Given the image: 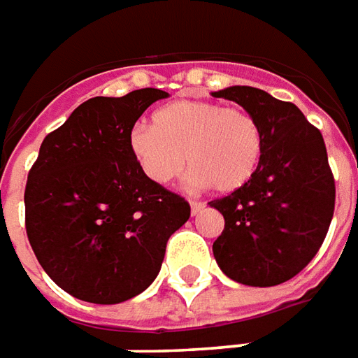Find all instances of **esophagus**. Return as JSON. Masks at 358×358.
Instances as JSON below:
<instances>
[{"label": "esophagus", "mask_w": 358, "mask_h": 358, "mask_svg": "<svg viewBox=\"0 0 358 358\" xmlns=\"http://www.w3.org/2000/svg\"><path fill=\"white\" fill-rule=\"evenodd\" d=\"M189 206H192V213H194V215L206 208V203H203V201H199V199H192V201H189Z\"/></svg>", "instance_id": "obj_1"}]
</instances>
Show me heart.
Wrapping results in <instances>:
<instances>
[{
	"label": "heart",
	"mask_w": 358,
	"mask_h": 358,
	"mask_svg": "<svg viewBox=\"0 0 358 358\" xmlns=\"http://www.w3.org/2000/svg\"><path fill=\"white\" fill-rule=\"evenodd\" d=\"M262 145L261 125L247 109L198 99L170 101L155 111L152 127L137 125L129 133V150L150 182L166 186L188 162L192 180L220 194L249 184Z\"/></svg>",
	"instance_id": "b5f03b06"
}]
</instances>
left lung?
Instances as JSON below:
<instances>
[{
    "label": "left lung",
    "instance_id": "left-lung-1",
    "mask_svg": "<svg viewBox=\"0 0 358 358\" xmlns=\"http://www.w3.org/2000/svg\"><path fill=\"white\" fill-rule=\"evenodd\" d=\"M259 121L262 159L237 192L211 199L225 220L213 257L231 280L276 286L290 280L317 255L335 210V178L322 131L290 101L259 87L213 92Z\"/></svg>",
    "mask_w": 358,
    "mask_h": 358
}]
</instances>
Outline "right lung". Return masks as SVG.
Segmentation results:
<instances>
[{"label": "right lung", "instance_id": "right-lung-1", "mask_svg": "<svg viewBox=\"0 0 358 358\" xmlns=\"http://www.w3.org/2000/svg\"><path fill=\"white\" fill-rule=\"evenodd\" d=\"M169 94L92 97L48 133L25 186V229L50 280L78 300L119 303L157 278L186 199L145 176L129 150L143 111Z\"/></svg>", "mask_w": 358, "mask_h": 358}]
</instances>
